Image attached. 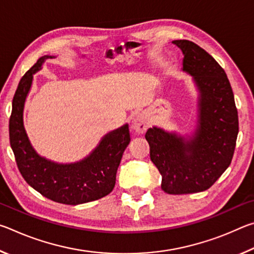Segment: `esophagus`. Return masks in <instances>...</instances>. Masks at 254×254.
Segmentation results:
<instances>
[{"instance_id":"1","label":"esophagus","mask_w":254,"mask_h":254,"mask_svg":"<svg viewBox=\"0 0 254 254\" xmlns=\"http://www.w3.org/2000/svg\"><path fill=\"white\" fill-rule=\"evenodd\" d=\"M132 127L134 128V131L139 133V134H143L147 131L148 121L142 113H137L134 115V118L132 120Z\"/></svg>"}]
</instances>
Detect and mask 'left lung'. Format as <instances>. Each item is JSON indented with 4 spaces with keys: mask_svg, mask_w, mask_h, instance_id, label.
<instances>
[{
    "mask_svg": "<svg viewBox=\"0 0 254 254\" xmlns=\"http://www.w3.org/2000/svg\"><path fill=\"white\" fill-rule=\"evenodd\" d=\"M173 44L183 51V71L192 76L199 92L197 126L186 136L153 127L145 139L151 161L161 174L162 190L192 194L208 189L230 166L239 117L229 78L216 60L189 40Z\"/></svg>",
    "mask_w": 254,
    "mask_h": 254,
    "instance_id": "8db88e82",
    "label": "left lung"
}]
</instances>
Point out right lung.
Listing matches in <instances>:
<instances>
[{"mask_svg":"<svg viewBox=\"0 0 254 254\" xmlns=\"http://www.w3.org/2000/svg\"><path fill=\"white\" fill-rule=\"evenodd\" d=\"M44 56L25 72L16 88L8 122L10 144L21 175L42 196L66 205L88 203L109 195L117 180L124 150L130 143L128 126L107 133L97 147L74 163H57L41 157L33 149L23 124V109L32 85L33 74L41 69Z\"/></svg>","mask_w":254,"mask_h":254,"instance_id":"1","label":"right lung"}]
</instances>
